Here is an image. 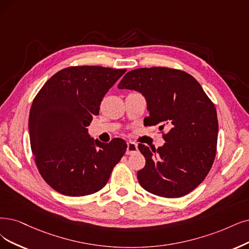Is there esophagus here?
<instances>
[{
  "mask_svg": "<svg viewBox=\"0 0 249 249\" xmlns=\"http://www.w3.org/2000/svg\"><path fill=\"white\" fill-rule=\"evenodd\" d=\"M137 152V144L134 142H127V155H133Z\"/></svg>",
  "mask_w": 249,
  "mask_h": 249,
  "instance_id": "esophagus-1",
  "label": "esophagus"
}]
</instances>
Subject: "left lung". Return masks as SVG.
Returning a JSON list of instances; mask_svg holds the SVG:
<instances>
[{
  "mask_svg": "<svg viewBox=\"0 0 249 249\" xmlns=\"http://www.w3.org/2000/svg\"><path fill=\"white\" fill-rule=\"evenodd\" d=\"M118 88L144 96L150 112L143 120L146 126L169 129L157 150L139 144L145 158L137 172L141 186L165 198L189 194L204 180L215 158L218 122L213 101L190 73L169 68L130 71Z\"/></svg>",
  "mask_w": 249,
  "mask_h": 249,
  "instance_id": "8db88e82",
  "label": "left lung"
}]
</instances>
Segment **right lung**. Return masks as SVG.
I'll use <instances>...</instances> for the list:
<instances>
[{"mask_svg": "<svg viewBox=\"0 0 249 249\" xmlns=\"http://www.w3.org/2000/svg\"><path fill=\"white\" fill-rule=\"evenodd\" d=\"M125 71L70 67L53 75L36 95L29 119L32 152L44 180L60 194L79 197L98 192L125 154V141L100 142L86 128Z\"/></svg>", "mask_w": 249, "mask_h": 249, "instance_id": "1", "label": "right lung"}]
</instances>
